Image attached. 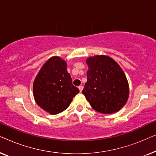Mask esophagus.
<instances>
[{
  "instance_id": "34e87169",
  "label": "esophagus",
  "mask_w": 156,
  "mask_h": 156,
  "mask_svg": "<svg viewBox=\"0 0 156 156\" xmlns=\"http://www.w3.org/2000/svg\"><path fill=\"white\" fill-rule=\"evenodd\" d=\"M79 89H80V92H82V89H83V86H79Z\"/></svg>"
}]
</instances>
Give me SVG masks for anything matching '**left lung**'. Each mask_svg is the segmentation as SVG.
I'll return each mask as SVG.
<instances>
[{
  "mask_svg": "<svg viewBox=\"0 0 156 156\" xmlns=\"http://www.w3.org/2000/svg\"><path fill=\"white\" fill-rule=\"evenodd\" d=\"M89 70L82 94L91 107L102 114H113L126 103L129 95L127 79L120 66L105 55L87 59Z\"/></svg>",
  "mask_w": 156,
  "mask_h": 156,
  "instance_id": "1",
  "label": "left lung"
}]
</instances>
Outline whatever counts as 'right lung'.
Listing matches in <instances>:
<instances>
[{"label": "right lung", "mask_w": 156, "mask_h": 156, "mask_svg": "<svg viewBox=\"0 0 156 156\" xmlns=\"http://www.w3.org/2000/svg\"><path fill=\"white\" fill-rule=\"evenodd\" d=\"M80 92L72 84L67 64L59 57L49 59L33 83V95L42 109L55 115L65 111Z\"/></svg>", "instance_id": "1"}]
</instances>
